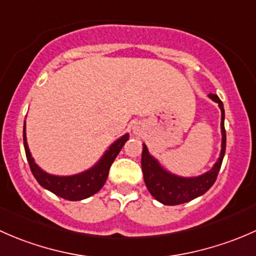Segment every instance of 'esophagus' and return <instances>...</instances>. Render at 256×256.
Returning <instances> with one entry per match:
<instances>
[{"mask_svg": "<svg viewBox=\"0 0 256 256\" xmlns=\"http://www.w3.org/2000/svg\"><path fill=\"white\" fill-rule=\"evenodd\" d=\"M135 131H136V130H135Z\"/></svg>", "mask_w": 256, "mask_h": 256, "instance_id": "1", "label": "esophagus"}]
</instances>
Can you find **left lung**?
<instances>
[{
  "label": "left lung",
  "mask_w": 256,
  "mask_h": 256,
  "mask_svg": "<svg viewBox=\"0 0 256 256\" xmlns=\"http://www.w3.org/2000/svg\"><path fill=\"white\" fill-rule=\"evenodd\" d=\"M209 98L218 102V106L220 108L222 112V150L218 161L208 172L198 177L176 176V174L166 171L157 162V160L150 154L147 146L144 144L141 166H142L144 184L152 197L156 198L162 204L177 206L190 202V200L204 194L216 182L222 162H223L224 154H226V128H224V116L226 115H224L223 102H220V99L216 94H209Z\"/></svg>",
  "instance_id": "1"
}]
</instances>
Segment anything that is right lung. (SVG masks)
I'll return each mask as SVG.
<instances>
[{
	"label": "right lung",
	"instance_id": "obj_1",
	"mask_svg": "<svg viewBox=\"0 0 256 256\" xmlns=\"http://www.w3.org/2000/svg\"><path fill=\"white\" fill-rule=\"evenodd\" d=\"M128 140V134H125L120 138H118L115 142L110 144L98 164L82 174H73V176H54L43 171L34 162L28 148L27 138H26V121L23 126V144H24L26 156H27L33 176L43 188L66 200H82L99 192L106 182L114 160L116 158Z\"/></svg>",
	"mask_w": 256,
	"mask_h": 256
}]
</instances>
